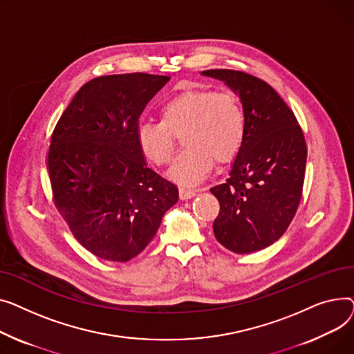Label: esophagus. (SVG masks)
<instances>
[{
    "label": "esophagus",
    "mask_w": 354,
    "mask_h": 354,
    "mask_svg": "<svg viewBox=\"0 0 354 354\" xmlns=\"http://www.w3.org/2000/svg\"><path fill=\"white\" fill-rule=\"evenodd\" d=\"M197 194L196 190H192V189H185V187H181L180 189V198L181 200H187V198H192Z\"/></svg>",
    "instance_id": "esophagus-1"
}]
</instances>
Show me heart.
Returning <instances> with one entry per match:
<instances>
[{
  "label": "heart",
  "instance_id": "heart-1",
  "mask_svg": "<svg viewBox=\"0 0 354 354\" xmlns=\"http://www.w3.org/2000/svg\"><path fill=\"white\" fill-rule=\"evenodd\" d=\"M247 129V113L236 93L185 90L162 104L161 120L137 124V142L145 158L164 165L183 137L185 149L167 176L181 185H196L209 176L216 160L227 164L239 156Z\"/></svg>",
  "mask_w": 354,
  "mask_h": 354
}]
</instances>
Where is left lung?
<instances>
[{
    "mask_svg": "<svg viewBox=\"0 0 354 354\" xmlns=\"http://www.w3.org/2000/svg\"><path fill=\"white\" fill-rule=\"evenodd\" d=\"M243 101L248 129L228 178L210 192L220 203L213 223L217 241L237 254L277 241L303 196L307 145L300 124L279 93L259 77L234 70H205Z\"/></svg>",
    "mask_w": 354,
    "mask_h": 354,
    "instance_id": "obj_1",
    "label": "left lung"
}]
</instances>
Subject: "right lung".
<instances>
[{
	"mask_svg": "<svg viewBox=\"0 0 354 354\" xmlns=\"http://www.w3.org/2000/svg\"><path fill=\"white\" fill-rule=\"evenodd\" d=\"M169 75L97 77L82 86L51 136L48 174L74 237L104 260L129 261L156 236L178 200L137 142L142 110Z\"/></svg>",
	"mask_w": 354,
	"mask_h": 354,
	"instance_id": "1",
	"label": "right lung"
}]
</instances>
